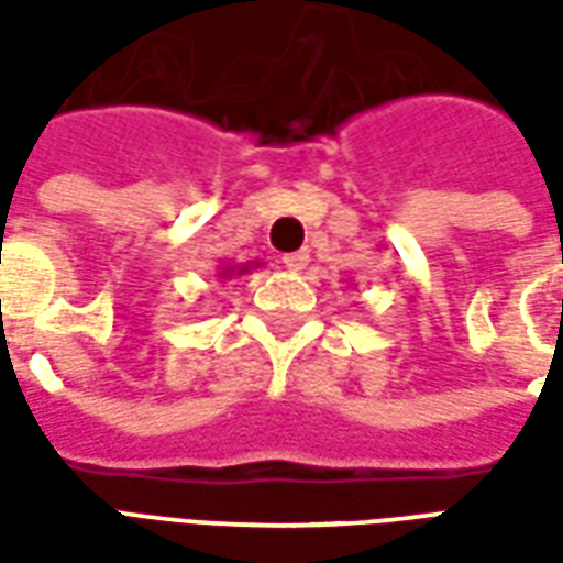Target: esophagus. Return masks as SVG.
<instances>
[{
  "label": "esophagus",
  "mask_w": 563,
  "mask_h": 563,
  "mask_svg": "<svg viewBox=\"0 0 563 563\" xmlns=\"http://www.w3.org/2000/svg\"><path fill=\"white\" fill-rule=\"evenodd\" d=\"M307 262H310V253H307V250H298V253H286V256H283V265H286V271H292V274L305 271Z\"/></svg>",
  "instance_id": "obj_1"
}]
</instances>
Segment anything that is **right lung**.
Masks as SVG:
<instances>
[{
    "instance_id": "obj_1",
    "label": "right lung",
    "mask_w": 563,
    "mask_h": 563,
    "mask_svg": "<svg viewBox=\"0 0 563 563\" xmlns=\"http://www.w3.org/2000/svg\"><path fill=\"white\" fill-rule=\"evenodd\" d=\"M250 268H258V262H246V265H222L220 280H232V277H241V274H250Z\"/></svg>"
}]
</instances>
